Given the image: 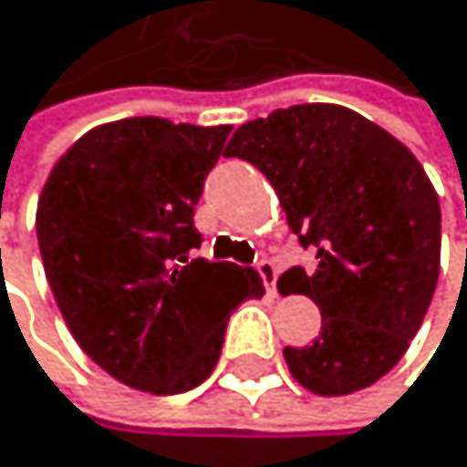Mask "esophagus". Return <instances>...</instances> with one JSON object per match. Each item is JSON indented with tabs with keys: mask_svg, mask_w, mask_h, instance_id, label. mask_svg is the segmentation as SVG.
<instances>
[{
	"mask_svg": "<svg viewBox=\"0 0 467 467\" xmlns=\"http://www.w3.org/2000/svg\"><path fill=\"white\" fill-rule=\"evenodd\" d=\"M257 272H261V277H264L266 292L275 297L277 295V266L272 261H261V264H257Z\"/></svg>",
	"mask_w": 467,
	"mask_h": 467,
	"instance_id": "34e87169",
	"label": "esophagus"
}]
</instances>
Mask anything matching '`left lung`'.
Instances as JSON below:
<instances>
[{"instance_id": "left-lung-1", "label": "left lung", "mask_w": 467, "mask_h": 467, "mask_svg": "<svg viewBox=\"0 0 467 467\" xmlns=\"http://www.w3.org/2000/svg\"><path fill=\"white\" fill-rule=\"evenodd\" d=\"M226 155L261 170L289 229L317 252L284 286L317 303L320 337L286 346L303 389L343 397L389 374L422 326L440 277V198L417 155L340 104H295L235 130Z\"/></svg>"}]
</instances>
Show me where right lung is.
<instances>
[{
	"label": "right lung",
	"mask_w": 467,
	"mask_h": 467,
	"mask_svg": "<svg viewBox=\"0 0 467 467\" xmlns=\"http://www.w3.org/2000/svg\"><path fill=\"white\" fill-rule=\"evenodd\" d=\"M229 130L155 116L99 124L39 195L36 235L58 312L81 351L136 391L203 383L232 309L264 297L254 269L190 261L195 203Z\"/></svg>",
	"instance_id": "1"
}]
</instances>
